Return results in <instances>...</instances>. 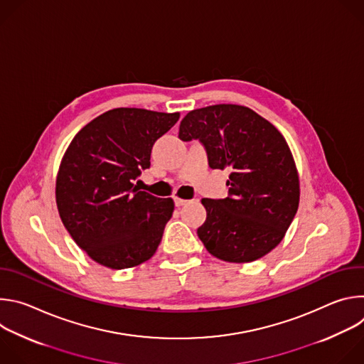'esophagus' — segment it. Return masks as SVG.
I'll return each mask as SVG.
<instances>
[{"label":"esophagus","instance_id":"34e87169","mask_svg":"<svg viewBox=\"0 0 364 364\" xmlns=\"http://www.w3.org/2000/svg\"><path fill=\"white\" fill-rule=\"evenodd\" d=\"M174 203H176V205H177V207H180V205H184V204L187 203V200H183V198L174 197Z\"/></svg>","mask_w":364,"mask_h":364}]
</instances>
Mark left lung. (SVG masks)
Masks as SVG:
<instances>
[{"label":"left lung","instance_id":"left-lung-1","mask_svg":"<svg viewBox=\"0 0 364 364\" xmlns=\"http://www.w3.org/2000/svg\"><path fill=\"white\" fill-rule=\"evenodd\" d=\"M181 141L198 139L210 168H229L226 198H203L205 222L197 235L226 262H252L285 236L299 203V180L281 132L240 105H213L188 112Z\"/></svg>","mask_w":364,"mask_h":364}]
</instances>
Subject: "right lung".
I'll list each match as a JSON object with an SVG mask.
<instances>
[{
    "mask_svg": "<svg viewBox=\"0 0 364 364\" xmlns=\"http://www.w3.org/2000/svg\"><path fill=\"white\" fill-rule=\"evenodd\" d=\"M180 114L117 108L99 115L72 139L56 181L60 219L95 262L136 267L157 250L174 212L171 198L139 191L154 142Z\"/></svg>",
    "mask_w": 364,
    "mask_h": 364,
    "instance_id": "add662e5",
    "label": "right lung"
}]
</instances>
